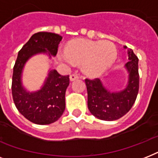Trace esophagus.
<instances>
[{
	"instance_id": "34e87169",
	"label": "esophagus",
	"mask_w": 158,
	"mask_h": 158,
	"mask_svg": "<svg viewBox=\"0 0 158 158\" xmlns=\"http://www.w3.org/2000/svg\"><path fill=\"white\" fill-rule=\"evenodd\" d=\"M79 79V75L76 74H70V76H69V80L70 81H74L75 79Z\"/></svg>"
}]
</instances>
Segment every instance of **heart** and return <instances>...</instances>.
<instances>
[{"label": "heart", "instance_id": "1", "mask_svg": "<svg viewBox=\"0 0 158 158\" xmlns=\"http://www.w3.org/2000/svg\"><path fill=\"white\" fill-rule=\"evenodd\" d=\"M117 56V49L110 41L77 39L67 46V51L60 50L58 59L68 65L82 62L87 74H101L113 64Z\"/></svg>", "mask_w": 158, "mask_h": 158}]
</instances>
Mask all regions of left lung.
<instances>
[{
  "instance_id": "left-lung-1",
  "label": "left lung",
  "mask_w": 158,
  "mask_h": 158,
  "mask_svg": "<svg viewBox=\"0 0 158 158\" xmlns=\"http://www.w3.org/2000/svg\"><path fill=\"white\" fill-rule=\"evenodd\" d=\"M127 49V47H124ZM129 61L125 64L128 82L124 89L112 92L99 79H85L88 91V107L92 115L100 120L112 121L120 119L131 109L137 98L139 87V59L131 49H128Z\"/></svg>"
}]
</instances>
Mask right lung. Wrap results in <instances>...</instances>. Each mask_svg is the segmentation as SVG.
Wrapping results in <instances>:
<instances>
[{
  "instance_id": "obj_1",
  "label": "right lung",
  "mask_w": 158,
  "mask_h": 158,
  "mask_svg": "<svg viewBox=\"0 0 158 158\" xmlns=\"http://www.w3.org/2000/svg\"><path fill=\"white\" fill-rule=\"evenodd\" d=\"M61 36L48 32L34 33L19 52L14 66L12 95L16 108L22 115L37 125L56 122L65 109V91L69 84V75H61L56 69L48 70L40 89L28 91L22 81L26 62L33 56L44 54L49 59L56 56Z\"/></svg>"
}]
</instances>
